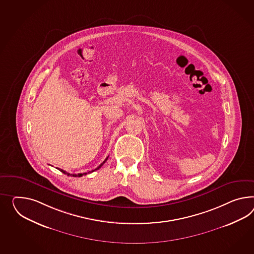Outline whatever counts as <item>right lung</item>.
Returning <instances> with one entry per match:
<instances>
[{
    "instance_id": "add662e5",
    "label": "right lung",
    "mask_w": 254,
    "mask_h": 254,
    "mask_svg": "<svg viewBox=\"0 0 254 254\" xmlns=\"http://www.w3.org/2000/svg\"><path fill=\"white\" fill-rule=\"evenodd\" d=\"M109 157V156H108ZM108 157L105 159L104 161L103 162L101 163L99 166H98V168L96 169H94V170H92V171H89V172H93V171H95V170H97V169H99L102 166H103V164H104L106 161H107V159H108ZM60 171H62L63 173H64L65 175L67 176H72V177H82V176L86 175L87 173H89V172H87V173H79V174H70V173H68V172H66V171H64V170H63V169H60Z\"/></svg>"
}]
</instances>
